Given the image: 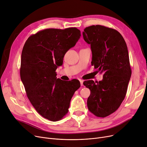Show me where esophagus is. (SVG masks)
Instances as JSON below:
<instances>
[{
	"mask_svg": "<svg viewBox=\"0 0 147 147\" xmlns=\"http://www.w3.org/2000/svg\"><path fill=\"white\" fill-rule=\"evenodd\" d=\"M80 82L81 86H83V80H80Z\"/></svg>",
	"mask_w": 147,
	"mask_h": 147,
	"instance_id": "34e87169",
	"label": "esophagus"
}]
</instances>
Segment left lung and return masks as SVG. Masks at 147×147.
<instances>
[{"mask_svg":"<svg viewBox=\"0 0 147 147\" xmlns=\"http://www.w3.org/2000/svg\"><path fill=\"white\" fill-rule=\"evenodd\" d=\"M83 36L90 45L92 65L104 73L101 81L83 82L90 90L88 107L96 116L105 117L119 109L126 94L132 74L127 47L119 32L103 26L85 28Z\"/></svg>","mask_w":147,"mask_h":147,"instance_id":"left-lung-1","label":"left lung"}]
</instances>
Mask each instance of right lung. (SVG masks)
Instances as JSON below:
<instances>
[{"instance_id":"1","label":"right lung","mask_w":147,"mask_h":147,"mask_svg":"<svg viewBox=\"0 0 147 147\" xmlns=\"http://www.w3.org/2000/svg\"><path fill=\"white\" fill-rule=\"evenodd\" d=\"M81 36L76 27L48 28L30 36L21 53L20 77L31 104L38 114L52 121L63 119L80 83L57 79L65 53Z\"/></svg>"}]
</instances>
